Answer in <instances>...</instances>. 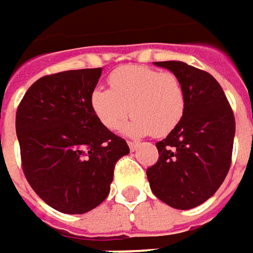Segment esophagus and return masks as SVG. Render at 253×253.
<instances>
[{
  "label": "esophagus",
  "mask_w": 253,
  "mask_h": 253,
  "mask_svg": "<svg viewBox=\"0 0 253 253\" xmlns=\"http://www.w3.org/2000/svg\"><path fill=\"white\" fill-rule=\"evenodd\" d=\"M128 148H130L131 152H134V150L139 148V143L137 142H128Z\"/></svg>",
  "instance_id": "obj_1"
}]
</instances>
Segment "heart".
I'll use <instances>...</instances> for the list:
<instances>
[{"label": "heart", "mask_w": 253, "mask_h": 253, "mask_svg": "<svg viewBox=\"0 0 253 253\" xmlns=\"http://www.w3.org/2000/svg\"><path fill=\"white\" fill-rule=\"evenodd\" d=\"M108 84L110 89L95 88L89 98L95 117L108 130H119L131 113L126 134L165 136L184 116V88L171 72L126 65L110 74Z\"/></svg>", "instance_id": "1"}]
</instances>
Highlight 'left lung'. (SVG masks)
Instances as JSON below:
<instances>
[{
    "mask_svg": "<svg viewBox=\"0 0 253 253\" xmlns=\"http://www.w3.org/2000/svg\"><path fill=\"white\" fill-rule=\"evenodd\" d=\"M153 63L181 81L185 110L181 122L156 143L158 162L146 171L150 190L173 209L190 210L214 194L229 172L235 116L209 72L179 60Z\"/></svg>",
    "mask_w": 253,
    "mask_h": 253,
    "instance_id": "1",
    "label": "left lung"
}]
</instances>
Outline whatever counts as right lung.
<instances>
[{"label":"right lung","instance_id":"add662e5","mask_svg":"<svg viewBox=\"0 0 253 253\" xmlns=\"http://www.w3.org/2000/svg\"><path fill=\"white\" fill-rule=\"evenodd\" d=\"M101 68L37 80L17 108L15 131L30 187L60 213L84 214L110 193L116 162L130 149L91 108Z\"/></svg>","mask_w":253,"mask_h":253}]
</instances>
